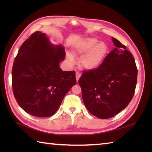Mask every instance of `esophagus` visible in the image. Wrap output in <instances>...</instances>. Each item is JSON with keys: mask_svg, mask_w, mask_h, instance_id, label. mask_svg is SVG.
I'll list each match as a JSON object with an SVG mask.
<instances>
[{"mask_svg": "<svg viewBox=\"0 0 152 152\" xmlns=\"http://www.w3.org/2000/svg\"><path fill=\"white\" fill-rule=\"evenodd\" d=\"M80 76H81V74H80V73L78 72H76V78L77 82H78L79 80Z\"/></svg>", "mask_w": 152, "mask_h": 152, "instance_id": "34e87169", "label": "esophagus"}]
</instances>
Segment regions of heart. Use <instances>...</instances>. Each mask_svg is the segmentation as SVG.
Returning a JSON list of instances; mask_svg holds the SVG:
<instances>
[{
  "mask_svg": "<svg viewBox=\"0 0 152 152\" xmlns=\"http://www.w3.org/2000/svg\"><path fill=\"white\" fill-rule=\"evenodd\" d=\"M76 52L82 56L80 59L82 66L86 70H93L101 65L108 52V46L104 42H99L95 38L88 37L80 40L75 46ZM70 64L74 63L72 54H67Z\"/></svg>",
  "mask_w": 152,
  "mask_h": 152,
  "instance_id": "1",
  "label": "heart"
}]
</instances>
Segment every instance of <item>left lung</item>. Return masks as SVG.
<instances>
[{
  "instance_id": "1",
  "label": "left lung",
  "mask_w": 152,
  "mask_h": 152,
  "mask_svg": "<svg viewBox=\"0 0 152 152\" xmlns=\"http://www.w3.org/2000/svg\"><path fill=\"white\" fill-rule=\"evenodd\" d=\"M115 48L98 69L83 72L78 81L88 111L101 119L114 117L127 107L134 95L137 69L134 57L117 39Z\"/></svg>"
}]
</instances>
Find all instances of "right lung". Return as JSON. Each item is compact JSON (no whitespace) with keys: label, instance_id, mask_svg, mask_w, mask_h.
Returning a JSON list of instances; mask_svg holds the SVG:
<instances>
[{"label":"right lung","instance_id":"add662e5","mask_svg":"<svg viewBox=\"0 0 152 152\" xmlns=\"http://www.w3.org/2000/svg\"><path fill=\"white\" fill-rule=\"evenodd\" d=\"M65 50L54 45L45 33L37 31L23 43L12 67V89L16 101L37 117L53 115L76 84V72L63 71L59 64Z\"/></svg>","mask_w":152,"mask_h":152}]
</instances>
